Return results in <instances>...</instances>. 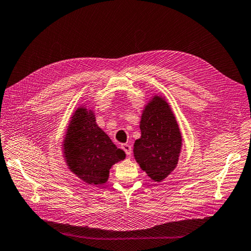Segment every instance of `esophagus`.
I'll use <instances>...</instances> for the list:
<instances>
[{
  "mask_svg": "<svg viewBox=\"0 0 251 251\" xmlns=\"http://www.w3.org/2000/svg\"><path fill=\"white\" fill-rule=\"evenodd\" d=\"M121 148L126 153V155H131V153H132V146H131V145H129V144H122L121 145Z\"/></svg>",
  "mask_w": 251,
  "mask_h": 251,
  "instance_id": "34e87169",
  "label": "esophagus"
}]
</instances>
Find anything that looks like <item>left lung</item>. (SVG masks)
<instances>
[{"label": "left lung", "instance_id": "1", "mask_svg": "<svg viewBox=\"0 0 251 251\" xmlns=\"http://www.w3.org/2000/svg\"><path fill=\"white\" fill-rule=\"evenodd\" d=\"M140 127L135 160L151 179L163 180L176 168L181 147V134L170 105L154 97L143 111Z\"/></svg>", "mask_w": 251, "mask_h": 251}]
</instances>
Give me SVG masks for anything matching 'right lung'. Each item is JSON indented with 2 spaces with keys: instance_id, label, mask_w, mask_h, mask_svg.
<instances>
[{
  "instance_id": "right-lung-1",
  "label": "right lung",
  "mask_w": 251,
  "mask_h": 251,
  "mask_svg": "<svg viewBox=\"0 0 251 251\" xmlns=\"http://www.w3.org/2000/svg\"><path fill=\"white\" fill-rule=\"evenodd\" d=\"M64 157L70 170L88 185L107 180L111 165L126 158L96 124L92 111L79 107L72 117L64 141Z\"/></svg>"
}]
</instances>
